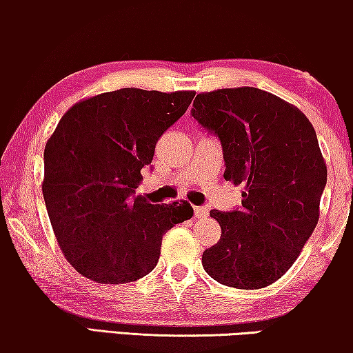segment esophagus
<instances>
[{
	"mask_svg": "<svg viewBox=\"0 0 353 353\" xmlns=\"http://www.w3.org/2000/svg\"><path fill=\"white\" fill-rule=\"evenodd\" d=\"M209 214L207 207H194V219H204Z\"/></svg>",
	"mask_w": 353,
	"mask_h": 353,
	"instance_id": "esophagus-1",
	"label": "esophagus"
}]
</instances>
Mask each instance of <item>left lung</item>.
<instances>
[{
    "instance_id": "8db88e82",
    "label": "left lung",
    "mask_w": 353,
    "mask_h": 353,
    "mask_svg": "<svg viewBox=\"0 0 353 353\" xmlns=\"http://www.w3.org/2000/svg\"><path fill=\"white\" fill-rule=\"evenodd\" d=\"M191 115L219 137L225 180L244 188L239 210H210L221 236L202 254L204 270L230 288L268 286L292 267L320 216L327 170L315 128L296 105L252 86L197 94Z\"/></svg>"
}]
</instances>
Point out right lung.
<instances>
[{
	"mask_svg": "<svg viewBox=\"0 0 353 353\" xmlns=\"http://www.w3.org/2000/svg\"><path fill=\"white\" fill-rule=\"evenodd\" d=\"M194 91L122 88L72 105L45 148L43 197L56 239L80 274L101 284L146 276L162 236L192 207L134 196L157 139L190 108Z\"/></svg>",
	"mask_w": 353,
	"mask_h": 353,
	"instance_id": "obj_1",
	"label": "right lung"
}]
</instances>
